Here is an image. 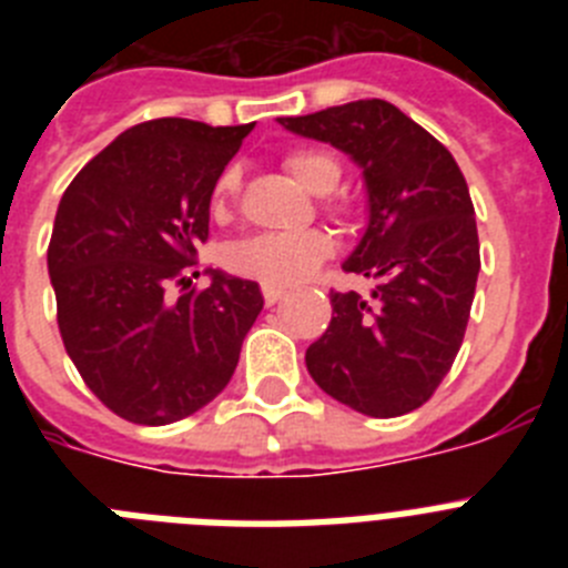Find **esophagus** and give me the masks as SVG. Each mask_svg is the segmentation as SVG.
<instances>
[{
    "instance_id": "34e87169",
    "label": "esophagus",
    "mask_w": 568,
    "mask_h": 568,
    "mask_svg": "<svg viewBox=\"0 0 568 568\" xmlns=\"http://www.w3.org/2000/svg\"><path fill=\"white\" fill-rule=\"evenodd\" d=\"M261 293H264V304H267V307H273V304H278V301L284 298V290L264 287V290H261Z\"/></svg>"
}]
</instances>
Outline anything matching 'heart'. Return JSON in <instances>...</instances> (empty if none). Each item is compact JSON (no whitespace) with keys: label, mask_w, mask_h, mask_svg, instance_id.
Here are the masks:
<instances>
[{"label":"heart","mask_w":568,"mask_h":568,"mask_svg":"<svg viewBox=\"0 0 568 568\" xmlns=\"http://www.w3.org/2000/svg\"><path fill=\"white\" fill-rule=\"evenodd\" d=\"M284 168L304 184L310 193L327 195L341 182V162L329 150L293 148L284 155ZM241 193V168L230 164L219 173L210 190V210L215 219L230 215ZM329 213L341 215V204H329ZM333 255V239L324 230H304V233H261L235 241L227 250V267L235 275L255 281L261 287L290 290L307 281L324 261Z\"/></svg>","instance_id":"b5f03b06"}]
</instances>
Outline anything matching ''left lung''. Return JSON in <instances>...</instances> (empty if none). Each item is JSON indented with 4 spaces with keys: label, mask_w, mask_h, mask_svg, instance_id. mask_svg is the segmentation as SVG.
<instances>
[{
    "label": "left lung",
    "mask_w": 568,
    "mask_h": 568,
    "mask_svg": "<svg viewBox=\"0 0 568 568\" xmlns=\"http://www.w3.org/2000/svg\"><path fill=\"white\" fill-rule=\"evenodd\" d=\"M353 155L369 222L346 273L369 293H329L333 321L307 349L315 384L355 413L395 418L433 398L464 344L480 244L453 153L384 99L278 119Z\"/></svg>",
    "instance_id": "obj_1"
}]
</instances>
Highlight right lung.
Here are the masks:
<instances>
[{"label": "right lung", "mask_w": 568, "mask_h": 568, "mask_svg": "<svg viewBox=\"0 0 568 568\" xmlns=\"http://www.w3.org/2000/svg\"><path fill=\"white\" fill-rule=\"evenodd\" d=\"M250 130L135 124L59 202L48 247L59 333L90 393L119 418L173 424L233 378L264 307L258 284L210 270V287L195 290L187 270L210 235V190Z\"/></svg>", "instance_id": "1"}]
</instances>
